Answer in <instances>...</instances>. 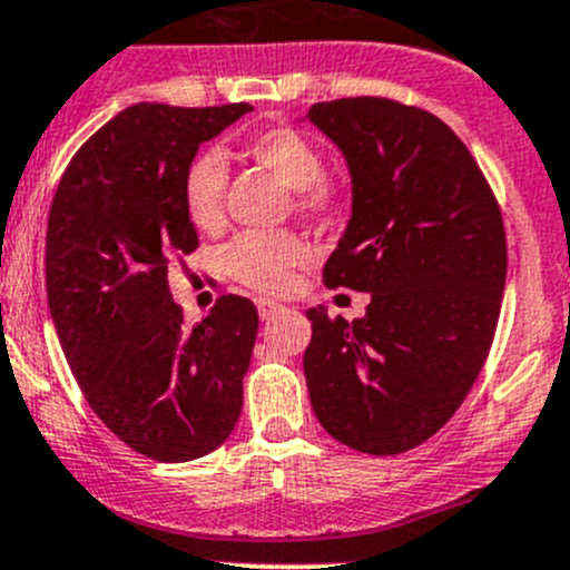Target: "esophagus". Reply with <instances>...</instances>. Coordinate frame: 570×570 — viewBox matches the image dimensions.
I'll use <instances>...</instances> for the list:
<instances>
[{
  "label": "esophagus",
  "instance_id": "1",
  "mask_svg": "<svg viewBox=\"0 0 570 570\" xmlns=\"http://www.w3.org/2000/svg\"><path fill=\"white\" fill-rule=\"evenodd\" d=\"M256 308H258V317H262L264 322L273 320L275 314L284 312V306H281V303H275V301H269V297H258Z\"/></svg>",
  "mask_w": 570,
  "mask_h": 570
}]
</instances>
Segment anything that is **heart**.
Here are the masks:
<instances>
[{
	"mask_svg": "<svg viewBox=\"0 0 570 570\" xmlns=\"http://www.w3.org/2000/svg\"><path fill=\"white\" fill-rule=\"evenodd\" d=\"M253 163L273 170L286 187L295 189V206L303 215H327L338 204V193L322 176L317 142L292 126L258 131L245 142ZM226 159L217 151H204L187 165L181 181V200L189 223L212 232L223 220L226 195ZM306 239L292 232H243L220 248V269L256 292H281L292 273L308 262Z\"/></svg>",
	"mask_w": 570,
	"mask_h": 570,
	"instance_id": "1",
	"label": "heart"
}]
</instances>
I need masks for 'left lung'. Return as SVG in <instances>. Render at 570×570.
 <instances>
[{
    "instance_id": "obj_1",
    "label": "left lung",
    "mask_w": 570,
    "mask_h": 570,
    "mask_svg": "<svg viewBox=\"0 0 570 570\" xmlns=\"http://www.w3.org/2000/svg\"><path fill=\"white\" fill-rule=\"evenodd\" d=\"M306 118L353 187L325 284L370 292L353 322L308 312V396L350 450L400 455L450 422L485 364L508 275L502 212L461 137L424 109L358 96Z\"/></svg>"
}]
</instances>
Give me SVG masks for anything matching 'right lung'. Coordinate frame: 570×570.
Returning <instances> with one entry per match:
<instances>
[{
	"instance_id": "add662e5",
	"label": "right lung",
	"mask_w": 570,
	"mask_h": 570,
	"mask_svg": "<svg viewBox=\"0 0 570 570\" xmlns=\"http://www.w3.org/2000/svg\"><path fill=\"white\" fill-rule=\"evenodd\" d=\"M250 109L126 107L79 148L51 200L46 295L62 353L96 416L154 461L209 455L243 411L256 306L223 295L184 325L168 264L198 248L184 170Z\"/></svg>"
}]
</instances>
